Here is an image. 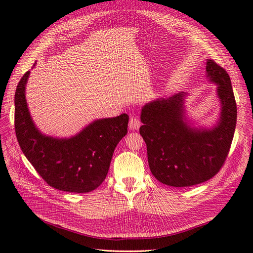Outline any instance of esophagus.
<instances>
[{
	"instance_id": "34e87169",
	"label": "esophagus",
	"mask_w": 253,
	"mask_h": 253,
	"mask_svg": "<svg viewBox=\"0 0 253 253\" xmlns=\"http://www.w3.org/2000/svg\"><path fill=\"white\" fill-rule=\"evenodd\" d=\"M140 126V120L137 117H132L128 122L129 129H138Z\"/></svg>"
}]
</instances>
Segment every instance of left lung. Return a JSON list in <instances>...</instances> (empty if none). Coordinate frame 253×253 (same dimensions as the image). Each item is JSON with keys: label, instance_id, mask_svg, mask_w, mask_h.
I'll use <instances>...</instances> for the list:
<instances>
[{"label": "left lung", "instance_id": "left-lung-1", "mask_svg": "<svg viewBox=\"0 0 253 253\" xmlns=\"http://www.w3.org/2000/svg\"><path fill=\"white\" fill-rule=\"evenodd\" d=\"M207 77L217 84L220 117L212 128H196L185 116V93L160 98L141 110L140 135L147 144L150 170L167 186L190 187L209 180L225 164L236 126V103L230 77L213 60Z\"/></svg>", "mask_w": 253, "mask_h": 253}]
</instances>
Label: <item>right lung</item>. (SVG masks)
<instances>
[{"label":"right lung","instance_id":"add662e5","mask_svg":"<svg viewBox=\"0 0 253 253\" xmlns=\"http://www.w3.org/2000/svg\"><path fill=\"white\" fill-rule=\"evenodd\" d=\"M29 71L14 95V129L20 148L36 171L52 188L73 193L97 189L108 175L115 148L127 133L128 116L98 119L71 138L43 135L30 116L25 86Z\"/></svg>","mask_w":253,"mask_h":253}]
</instances>
